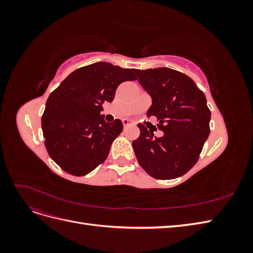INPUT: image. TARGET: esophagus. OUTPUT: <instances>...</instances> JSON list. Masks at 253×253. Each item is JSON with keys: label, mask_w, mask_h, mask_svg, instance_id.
I'll return each mask as SVG.
<instances>
[{"label": "esophagus", "mask_w": 253, "mask_h": 253, "mask_svg": "<svg viewBox=\"0 0 253 253\" xmlns=\"http://www.w3.org/2000/svg\"><path fill=\"white\" fill-rule=\"evenodd\" d=\"M122 124H124L125 127L129 126H135V122L132 121V120H129V119H124V120H122Z\"/></svg>", "instance_id": "1"}]
</instances>
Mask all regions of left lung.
<instances>
[{"mask_svg": "<svg viewBox=\"0 0 253 253\" xmlns=\"http://www.w3.org/2000/svg\"><path fill=\"white\" fill-rule=\"evenodd\" d=\"M135 73L152 98L147 116H155L157 127L164 132L155 137L139 124L140 135L133 141L136 158L152 177L177 178L196 164L209 137L211 112L206 96L187 75L171 68Z\"/></svg>", "mask_w": 253, "mask_h": 253, "instance_id": "obj_1", "label": "left lung"}]
</instances>
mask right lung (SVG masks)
Segmentation results:
<instances>
[{
    "label": "right lung",
    "instance_id": "right-lung-1",
    "mask_svg": "<svg viewBox=\"0 0 253 253\" xmlns=\"http://www.w3.org/2000/svg\"><path fill=\"white\" fill-rule=\"evenodd\" d=\"M136 79L133 68L97 62L68 75L49 95L41 120L44 143L65 172L86 175L106 159L124 125L105 122L102 104L114 100L120 83Z\"/></svg>",
    "mask_w": 253,
    "mask_h": 253
}]
</instances>
